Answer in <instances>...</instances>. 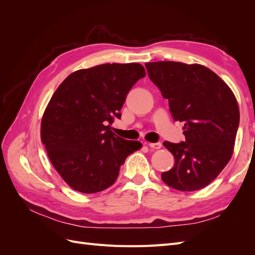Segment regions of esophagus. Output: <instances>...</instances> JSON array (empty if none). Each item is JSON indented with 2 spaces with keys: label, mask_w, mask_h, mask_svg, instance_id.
<instances>
[{
  "label": "esophagus",
  "mask_w": 255,
  "mask_h": 255,
  "mask_svg": "<svg viewBox=\"0 0 255 255\" xmlns=\"http://www.w3.org/2000/svg\"><path fill=\"white\" fill-rule=\"evenodd\" d=\"M148 145L150 146V148L155 149V150L161 148V143L160 142H150V143H148Z\"/></svg>",
  "instance_id": "1"
}]
</instances>
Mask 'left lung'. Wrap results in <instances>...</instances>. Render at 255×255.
I'll return each instance as SVG.
<instances>
[{"label":"left lung","instance_id":"8db88e82","mask_svg":"<svg viewBox=\"0 0 255 255\" xmlns=\"http://www.w3.org/2000/svg\"><path fill=\"white\" fill-rule=\"evenodd\" d=\"M150 80L169 101L175 121L184 122L185 141L163 144L174 166L161 173L168 186L181 191L204 188L230 161L239 125L233 91L210 69L179 61L146 63Z\"/></svg>","mask_w":255,"mask_h":255}]
</instances>
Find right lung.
<instances>
[{
  "instance_id": "obj_1",
  "label": "right lung",
  "mask_w": 255,
  "mask_h": 255,
  "mask_svg": "<svg viewBox=\"0 0 255 255\" xmlns=\"http://www.w3.org/2000/svg\"><path fill=\"white\" fill-rule=\"evenodd\" d=\"M144 76L140 64H103L71 73L54 92L42 116L41 141L72 189L96 194L111 187L127 157L142 146L115 135L111 125Z\"/></svg>"
}]
</instances>
